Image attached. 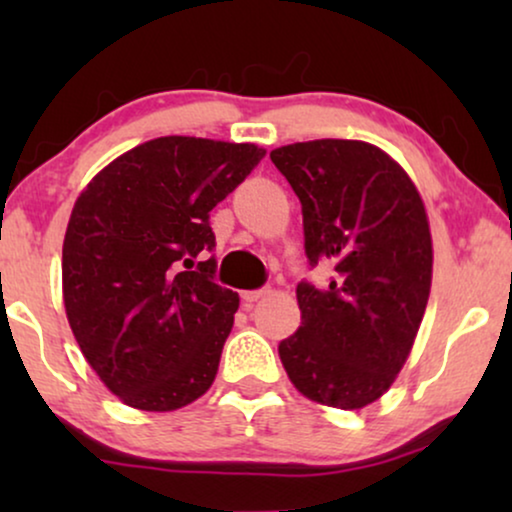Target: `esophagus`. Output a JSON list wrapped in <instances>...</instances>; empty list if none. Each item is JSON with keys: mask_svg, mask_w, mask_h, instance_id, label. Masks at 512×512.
I'll return each mask as SVG.
<instances>
[{"mask_svg": "<svg viewBox=\"0 0 512 512\" xmlns=\"http://www.w3.org/2000/svg\"><path fill=\"white\" fill-rule=\"evenodd\" d=\"M265 293H268V289H256V291H242V300L247 305H251V303H256V300H261Z\"/></svg>", "mask_w": 512, "mask_h": 512, "instance_id": "1", "label": "esophagus"}]
</instances>
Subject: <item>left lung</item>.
Returning a JSON list of instances; mask_svg holds the SVG:
<instances>
[{
  "instance_id": "left-lung-1",
  "label": "left lung",
  "mask_w": 512,
  "mask_h": 512,
  "mask_svg": "<svg viewBox=\"0 0 512 512\" xmlns=\"http://www.w3.org/2000/svg\"><path fill=\"white\" fill-rule=\"evenodd\" d=\"M303 205L305 254L331 284L300 282L298 331L279 359L314 403L359 410L387 394L408 361L431 293L424 200L389 153L359 139L270 151Z\"/></svg>"
}]
</instances>
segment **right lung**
<instances>
[{"instance_id":"obj_1","label":"right lung","mask_w":512,"mask_h":512,"mask_svg":"<svg viewBox=\"0 0 512 512\" xmlns=\"http://www.w3.org/2000/svg\"><path fill=\"white\" fill-rule=\"evenodd\" d=\"M256 144L158 137L95 174L62 244V300L118 401L172 412L212 387L240 296L214 282L209 212L261 163Z\"/></svg>"}]
</instances>
